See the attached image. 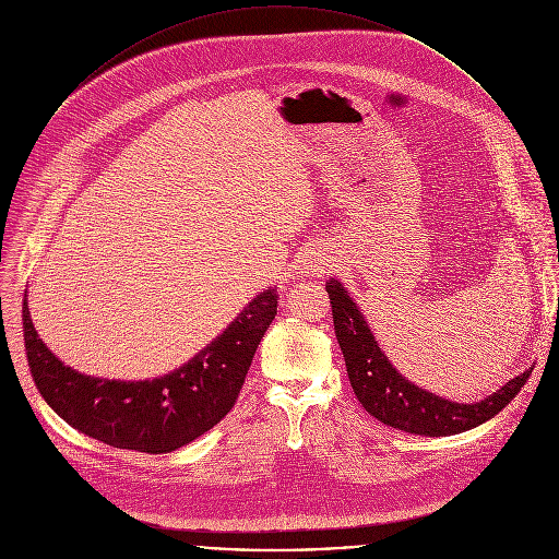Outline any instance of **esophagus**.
<instances>
[{
  "label": "esophagus",
  "instance_id": "1",
  "mask_svg": "<svg viewBox=\"0 0 559 559\" xmlns=\"http://www.w3.org/2000/svg\"><path fill=\"white\" fill-rule=\"evenodd\" d=\"M328 263L323 259H307L300 263V272L305 276H313V274H325L328 272Z\"/></svg>",
  "mask_w": 559,
  "mask_h": 559
}]
</instances>
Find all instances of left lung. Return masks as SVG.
<instances>
[{"label":"left lung","mask_w":559,"mask_h":559,"mask_svg":"<svg viewBox=\"0 0 559 559\" xmlns=\"http://www.w3.org/2000/svg\"><path fill=\"white\" fill-rule=\"evenodd\" d=\"M325 289L352 389L360 405L386 427L431 438L468 431L500 414L531 376L533 367L477 403H455L436 395L407 380L389 362L360 307L338 278L332 276Z\"/></svg>","instance_id":"left-lung-1"}]
</instances>
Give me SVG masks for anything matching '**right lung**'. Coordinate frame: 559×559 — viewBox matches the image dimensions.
Here are the masks:
<instances>
[{
    "instance_id": "obj_1",
    "label": "right lung",
    "mask_w": 559,
    "mask_h": 559,
    "mask_svg": "<svg viewBox=\"0 0 559 559\" xmlns=\"http://www.w3.org/2000/svg\"><path fill=\"white\" fill-rule=\"evenodd\" d=\"M276 305V287H267L179 369L152 380H110L63 365L39 338L24 296L28 367L48 407L76 431L117 449L170 453L234 407Z\"/></svg>"
}]
</instances>
